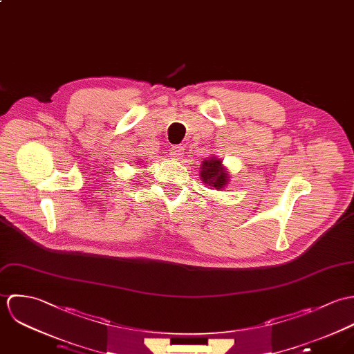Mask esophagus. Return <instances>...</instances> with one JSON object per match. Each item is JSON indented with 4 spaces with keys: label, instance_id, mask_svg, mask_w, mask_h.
Returning a JSON list of instances; mask_svg holds the SVG:
<instances>
[{
    "label": "esophagus",
    "instance_id": "obj_1",
    "mask_svg": "<svg viewBox=\"0 0 354 354\" xmlns=\"http://www.w3.org/2000/svg\"><path fill=\"white\" fill-rule=\"evenodd\" d=\"M183 151H185V147L183 146H172L171 150H169V154L175 158V160H179L183 157Z\"/></svg>",
    "mask_w": 354,
    "mask_h": 354
}]
</instances>
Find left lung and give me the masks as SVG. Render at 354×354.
Masks as SVG:
<instances>
[{"label":"left lung","instance_id":"8db88e82","mask_svg":"<svg viewBox=\"0 0 354 354\" xmlns=\"http://www.w3.org/2000/svg\"><path fill=\"white\" fill-rule=\"evenodd\" d=\"M201 179L204 183L214 187L216 190L224 189L228 183V174L221 164V160L212 157L205 160L201 165Z\"/></svg>","mask_w":354,"mask_h":354}]
</instances>
